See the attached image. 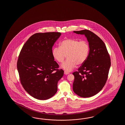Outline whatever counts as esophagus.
Listing matches in <instances>:
<instances>
[{
  "label": "esophagus",
  "mask_w": 125,
  "mask_h": 125,
  "mask_svg": "<svg viewBox=\"0 0 125 125\" xmlns=\"http://www.w3.org/2000/svg\"><path fill=\"white\" fill-rule=\"evenodd\" d=\"M64 74H69V73H70L69 72H67V71H64Z\"/></svg>",
  "instance_id": "obj_1"
}]
</instances>
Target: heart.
Returning <instances> with one entry per match:
<instances>
[{"label": "heart", "mask_w": 125, "mask_h": 125, "mask_svg": "<svg viewBox=\"0 0 125 125\" xmlns=\"http://www.w3.org/2000/svg\"><path fill=\"white\" fill-rule=\"evenodd\" d=\"M89 51L90 46L87 41L69 38L62 41L59 47H54L52 53L54 59L59 63L62 62L66 55L67 59L62 64L61 67L69 72L76 65H81L86 61Z\"/></svg>", "instance_id": "heart-1"}]
</instances>
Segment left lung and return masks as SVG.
I'll return each mask as SVG.
<instances>
[{
	"mask_svg": "<svg viewBox=\"0 0 125 125\" xmlns=\"http://www.w3.org/2000/svg\"><path fill=\"white\" fill-rule=\"evenodd\" d=\"M84 35L90 46L89 53L86 61L72 74L74 79L73 90L82 97H89L100 92L104 87L108 77L111 61L103 41L90 30L74 31Z\"/></svg>",
	"mask_w": 125,
	"mask_h": 125,
	"instance_id": "obj_1",
	"label": "left lung"
}]
</instances>
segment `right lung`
I'll use <instances>...</instances> for the list:
<instances>
[{"instance_id":"right-lung-1","label":"right lung","mask_w":125,"mask_h":125,"mask_svg":"<svg viewBox=\"0 0 125 125\" xmlns=\"http://www.w3.org/2000/svg\"><path fill=\"white\" fill-rule=\"evenodd\" d=\"M61 33H36L29 37L21 49L17 68L21 84L30 96L45 100L54 96L63 70L52 56V47Z\"/></svg>"}]
</instances>
